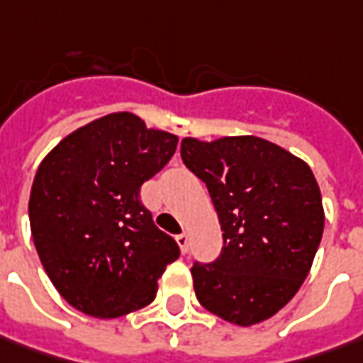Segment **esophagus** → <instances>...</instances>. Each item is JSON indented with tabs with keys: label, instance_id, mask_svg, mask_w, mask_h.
Masks as SVG:
<instances>
[{
	"label": "esophagus",
	"instance_id": "esophagus-1",
	"mask_svg": "<svg viewBox=\"0 0 363 363\" xmlns=\"http://www.w3.org/2000/svg\"><path fill=\"white\" fill-rule=\"evenodd\" d=\"M177 243L181 247V253H189V235L186 233L177 235Z\"/></svg>",
	"mask_w": 363,
	"mask_h": 363
}]
</instances>
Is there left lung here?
I'll list each match as a JSON object with an SVG mask.
<instances>
[{
	"label": "left lung",
	"mask_w": 363,
	"mask_h": 363,
	"mask_svg": "<svg viewBox=\"0 0 363 363\" xmlns=\"http://www.w3.org/2000/svg\"><path fill=\"white\" fill-rule=\"evenodd\" d=\"M181 157L206 184L223 229L220 255L191 269L199 303L245 328L265 321L306 281L323 235L313 172L257 136L184 138Z\"/></svg>",
	"instance_id": "left-lung-1"
}]
</instances>
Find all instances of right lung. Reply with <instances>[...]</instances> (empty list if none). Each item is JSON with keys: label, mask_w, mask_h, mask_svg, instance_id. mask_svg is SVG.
Returning a JSON list of instances; mask_svg holds the SVG:
<instances>
[{"label": "right lung", "mask_w": 363, "mask_h": 363, "mask_svg": "<svg viewBox=\"0 0 363 363\" xmlns=\"http://www.w3.org/2000/svg\"><path fill=\"white\" fill-rule=\"evenodd\" d=\"M179 138L114 112L66 136L42 160L30 194L40 261L60 295L82 313L120 318L143 309L181 251L140 201Z\"/></svg>", "instance_id": "right-lung-1"}]
</instances>
